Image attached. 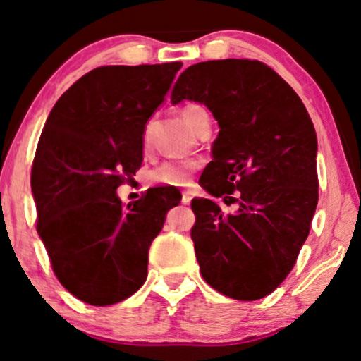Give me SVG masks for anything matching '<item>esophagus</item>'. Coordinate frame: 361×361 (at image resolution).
Here are the masks:
<instances>
[{"mask_svg": "<svg viewBox=\"0 0 361 361\" xmlns=\"http://www.w3.org/2000/svg\"><path fill=\"white\" fill-rule=\"evenodd\" d=\"M192 192H188V190H185L183 193H181V203H185V205H188L190 202H192Z\"/></svg>", "mask_w": 361, "mask_h": 361, "instance_id": "esophagus-1", "label": "esophagus"}]
</instances>
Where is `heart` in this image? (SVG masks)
Segmentation results:
<instances>
[{
  "label": "heart",
  "mask_w": 361,
  "mask_h": 361,
  "mask_svg": "<svg viewBox=\"0 0 361 361\" xmlns=\"http://www.w3.org/2000/svg\"><path fill=\"white\" fill-rule=\"evenodd\" d=\"M203 114H205V109L197 106V104H188V106L181 107L180 111L181 119L192 131L197 129ZM195 169H197V163L195 161H168L151 173V180L159 185L186 186L192 180V173Z\"/></svg>",
  "instance_id": "b5f03b06"
}]
</instances>
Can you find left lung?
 I'll return each mask as SVG.
<instances>
[{
    "mask_svg": "<svg viewBox=\"0 0 361 361\" xmlns=\"http://www.w3.org/2000/svg\"><path fill=\"white\" fill-rule=\"evenodd\" d=\"M205 104L219 121L205 178L212 197L235 203L225 214L195 198L192 240L203 279L224 296L255 301L293 271L318 205L314 126L293 87L259 60L192 65L171 102Z\"/></svg>",
    "mask_w": 361,
    "mask_h": 361,
    "instance_id": "1",
    "label": "left lung"
}]
</instances>
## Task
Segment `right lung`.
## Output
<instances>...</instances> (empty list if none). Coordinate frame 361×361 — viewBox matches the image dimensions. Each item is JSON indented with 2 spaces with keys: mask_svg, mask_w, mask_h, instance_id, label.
I'll return each instance as SVG.
<instances>
[{
  "mask_svg": "<svg viewBox=\"0 0 361 361\" xmlns=\"http://www.w3.org/2000/svg\"><path fill=\"white\" fill-rule=\"evenodd\" d=\"M181 65L94 68L65 90L42 131L32 168L37 232L56 279L87 305H116L145 284L151 242L181 200L151 188L124 207L116 193L141 166L146 123Z\"/></svg>",
  "mask_w": 361,
  "mask_h": 361,
  "instance_id": "add662e5",
  "label": "right lung"
}]
</instances>
